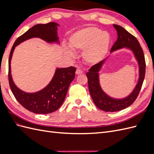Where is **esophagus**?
<instances>
[{
	"label": "esophagus",
	"mask_w": 154,
	"mask_h": 154,
	"mask_svg": "<svg viewBox=\"0 0 154 154\" xmlns=\"http://www.w3.org/2000/svg\"><path fill=\"white\" fill-rule=\"evenodd\" d=\"M83 73V71L80 69H77L76 71V74L77 75H80V74H82Z\"/></svg>",
	"instance_id": "34e87169"
}]
</instances>
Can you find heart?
<instances>
[{"label":"heart","instance_id":"b5f03b06","mask_svg":"<svg viewBox=\"0 0 154 154\" xmlns=\"http://www.w3.org/2000/svg\"><path fill=\"white\" fill-rule=\"evenodd\" d=\"M110 42V36L107 32H102L96 27H87L74 32L69 38V45L74 51L83 50V61L89 66H94L105 58ZM66 52L69 56L73 54L69 48L66 49Z\"/></svg>","mask_w":154,"mask_h":154}]
</instances>
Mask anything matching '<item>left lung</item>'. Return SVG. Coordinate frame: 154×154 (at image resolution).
Wrapping results in <instances>:
<instances>
[{"mask_svg":"<svg viewBox=\"0 0 154 154\" xmlns=\"http://www.w3.org/2000/svg\"><path fill=\"white\" fill-rule=\"evenodd\" d=\"M113 26L117 31L118 38L111 48L110 53H113L122 48H126L131 51L138 63L139 78L136 87L128 96L123 98L117 99L106 94L102 89L100 83L99 72L107 58L93 66L88 70L87 76L88 78V90L92 99L97 108L105 112L122 110L127 108L134 103L141 88L146 69L143 51L137 38L123 27L116 24H114Z\"/></svg>","mask_w":154,"mask_h":154,"instance_id":"8db88e82","label":"left lung"}]
</instances>
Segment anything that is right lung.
I'll return each mask as SVG.
<instances>
[{
  "mask_svg": "<svg viewBox=\"0 0 154 154\" xmlns=\"http://www.w3.org/2000/svg\"><path fill=\"white\" fill-rule=\"evenodd\" d=\"M59 24L49 22L45 24H36L15 40L9 58V83L16 100L20 104L35 114H49L58 109L66 98L69 87L75 77L76 69L74 67L57 68L49 84L36 92H26L18 88L14 83L11 73V60L17 45L32 38H40L46 42L60 44L57 35Z\"/></svg>",
  "mask_w": 154,
  "mask_h": 154,
  "instance_id": "right-lung-1",
  "label": "right lung"
}]
</instances>
